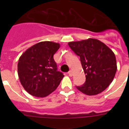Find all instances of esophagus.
<instances>
[{
  "label": "esophagus",
  "mask_w": 129,
  "mask_h": 129,
  "mask_svg": "<svg viewBox=\"0 0 129 129\" xmlns=\"http://www.w3.org/2000/svg\"><path fill=\"white\" fill-rule=\"evenodd\" d=\"M68 74H69V76H71V77L72 76V71H71H71H69Z\"/></svg>",
  "instance_id": "obj_1"
}]
</instances>
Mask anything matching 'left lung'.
Listing matches in <instances>:
<instances>
[{"label":"left lung","instance_id":"1","mask_svg":"<svg viewBox=\"0 0 129 129\" xmlns=\"http://www.w3.org/2000/svg\"><path fill=\"white\" fill-rule=\"evenodd\" d=\"M69 46L80 57L86 80L77 89L87 95L105 90L113 81L116 73L115 54L105 44L95 39L69 42Z\"/></svg>","mask_w":129,"mask_h":129}]
</instances>
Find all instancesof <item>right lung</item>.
I'll use <instances>...</instances> for the list:
<instances>
[{
  "mask_svg": "<svg viewBox=\"0 0 129 129\" xmlns=\"http://www.w3.org/2000/svg\"><path fill=\"white\" fill-rule=\"evenodd\" d=\"M58 43L40 42L26 50L20 57L18 75L24 89L32 95L45 97L54 92L64 77L57 71L54 55Z\"/></svg>",
  "mask_w": 129,
  "mask_h": 129,
  "instance_id": "add662e5",
  "label": "right lung"
}]
</instances>
